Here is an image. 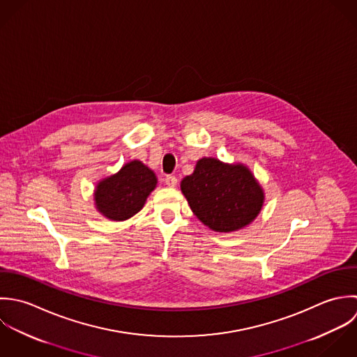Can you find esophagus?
Returning <instances> with one entry per match:
<instances>
[{"label": "esophagus", "mask_w": 357, "mask_h": 357, "mask_svg": "<svg viewBox=\"0 0 357 357\" xmlns=\"http://www.w3.org/2000/svg\"><path fill=\"white\" fill-rule=\"evenodd\" d=\"M164 181H165V185L169 186V188H175L176 183H178V179L175 176H172V175H167Z\"/></svg>", "instance_id": "esophagus-1"}]
</instances>
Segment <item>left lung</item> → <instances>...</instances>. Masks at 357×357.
<instances>
[{"mask_svg": "<svg viewBox=\"0 0 357 357\" xmlns=\"http://www.w3.org/2000/svg\"><path fill=\"white\" fill-rule=\"evenodd\" d=\"M192 211L215 231H234L250 225L264 206L262 186L243 164H225L213 157L197 161L181 182Z\"/></svg>", "mask_w": 357, "mask_h": 357, "instance_id": "left-lung-1", "label": "left lung"}]
</instances>
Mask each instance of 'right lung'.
<instances>
[{"label":"right lung","instance_id":"obj_1","mask_svg":"<svg viewBox=\"0 0 357 357\" xmlns=\"http://www.w3.org/2000/svg\"><path fill=\"white\" fill-rule=\"evenodd\" d=\"M157 178L142 161L127 162L117 174L102 179L95 189L96 210L112 220H126L139 213Z\"/></svg>","mask_w":357,"mask_h":357}]
</instances>
